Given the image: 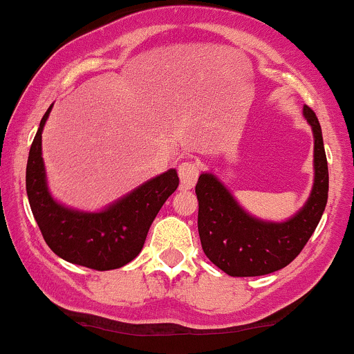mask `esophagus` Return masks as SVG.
I'll return each instance as SVG.
<instances>
[{"mask_svg":"<svg viewBox=\"0 0 354 354\" xmlns=\"http://www.w3.org/2000/svg\"><path fill=\"white\" fill-rule=\"evenodd\" d=\"M201 165L194 160H185L178 165V177H180V187L191 189L196 184L197 177H199Z\"/></svg>","mask_w":354,"mask_h":354,"instance_id":"esophagus-1","label":"esophagus"}]
</instances>
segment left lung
<instances>
[{"label": "left lung", "instance_id": "obj_1", "mask_svg": "<svg viewBox=\"0 0 354 354\" xmlns=\"http://www.w3.org/2000/svg\"><path fill=\"white\" fill-rule=\"evenodd\" d=\"M304 116L314 131V187L309 201L285 223H265L246 214L212 174L197 180V230L204 253L231 277H258L287 267L302 252L328 203L329 174L321 124L309 106Z\"/></svg>", "mask_w": 354, "mask_h": 354}]
</instances>
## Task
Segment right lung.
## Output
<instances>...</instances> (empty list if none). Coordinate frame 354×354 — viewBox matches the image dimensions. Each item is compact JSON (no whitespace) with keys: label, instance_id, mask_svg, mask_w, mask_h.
<instances>
[{"label":"right lung","instance_id":"add662e5","mask_svg":"<svg viewBox=\"0 0 354 354\" xmlns=\"http://www.w3.org/2000/svg\"><path fill=\"white\" fill-rule=\"evenodd\" d=\"M50 109L41 118L26 163V194L41 236L57 257L71 263L100 272L123 267L142 252L155 216L176 192L177 172L167 170L102 212L60 206L48 194L41 158V130Z\"/></svg>","mask_w":354,"mask_h":354}]
</instances>
